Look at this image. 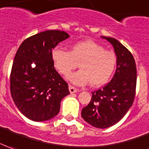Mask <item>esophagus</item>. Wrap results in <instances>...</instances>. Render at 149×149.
Masks as SVG:
<instances>
[{"label":"esophagus","mask_w":149,"mask_h":149,"mask_svg":"<svg viewBox=\"0 0 149 149\" xmlns=\"http://www.w3.org/2000/svg\"><path fill=\"white\" fill-rule=\"evenodd\" d=\"M68 88H69V91H70L71 94H72V93H76V92L78 91L77 88L74 87V86H71V85L69 86V87Z\"/></svg>","instance_id":"esophagus-1"}]
</instances>
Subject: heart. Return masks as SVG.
<instances>
[{
  "label": "heart",
  "instance_id": "1",
  "mask_svg": "<svg viewBox=\"0 0 149 149\" xmlns=\"http://www.w3.org/2000/svg\"><path fill=\"white\" fill-rule=\"evenodd\" d=\"M54 65L62 75L68 76L77 67L81 70L68 77L71 82L84 86L91 82L98 87L109 81L117 66V56L100 44L91 40H82L72 46L71 51L55 48L52 51Z\"/></svg>",
  "mask_w": 149,
  "mask_h": 149
}]
</instances>
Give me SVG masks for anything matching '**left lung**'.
<instances>
[{"instance_id": "obj_1", "label": "left lung", "mask_w": 149, "mask_h": 149, "mask_svg": "<svg viewBox=\"0 0 149 149\" xmlns=\"http://www.w3.org/2000/svg\"><path fill=\"white\" fill-rule=\"evenodd\" d=\"M102 38L113 45L117 55V69L110 82L91 92V100L82 109L81 117L90 125L104 129L117 123L132 106L137 71L132 54L124 45L112 37Z\"/></svg>"}]
</instances>
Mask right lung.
<instances>
[{
    "mask_svg": "<svg viewBox=\"0 0 149 149\" xmlns=\"http://www.w3.org/2000/svg\"><path fill=\"white\" fill-rule=\"evenodd\" d=\"M69 37L67 32L48 30L23 41L10 73V93L15 105L35 121L57 115L61 100L69 95L68 83L54 67L52 49Z\"/></svg>",
    "mask_w": 149,
    "mask_h": 149,
    "instance_id": "add662e5",
    "label": "right lung"
}]
</instances>
